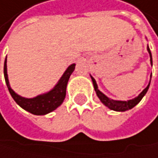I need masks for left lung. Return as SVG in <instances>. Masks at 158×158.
<instances>
[{
    "label": "left lung",
    "mask_w": 158,
    "mask_h": 158,
    "mask_svg": "<svg viewBox=\"0 0 158 158\" xmlns=\"http://www.w3.org/2000/svg\"><path fill=\"white\" fill-rule=\"evenodd\" d=\"M147 50H148V52L150 54L151 65L152 66V53H151L149 46H147ZM90 78H91V81H92V84H93V87H94V90L96 92V95L98 96L100 101L106 107H108L110 110H115V111H126V110H129L132 109L134 107H135L138 104V103L141 101V99L144 97V95L147 93V91L149 89V87H150V84H151V79H150V82L148 84V86L139 93L138 96L135 97L134 99L127 100V101H121V100H113V99H110L108 96H106L104 93L98 89V86H97V84H96L95 79L93 78L91 75H90ZM151 78H152V74H151Z\"/></svg>",
    "instance_id": "obj_1"
}]
</instances>
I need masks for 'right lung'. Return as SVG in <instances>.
<instances>
[{"label": "right lung", "mask_w": 158, "mask_h": 158, "mask_svg": "<svg viewBox=\"0 0 158 158\" xmlns=\"http://www.w3.org/2000/svg\"><path fill=\"white\" fill-rule=\"evenodd\" d=\"M6 62L7 60L6 58L3 65V74L6 86L12 98L22 109L35 115H46L62 105V103L66 98L68 82L71 73L74 71L75 64H72L66 69V71L63 73V75L57 82V84L49 91L42 93V94H39L32 98H26L19 95L18 93H16L11 89L7 75Z\"/></svg>", "instance_id": "add662e5"}]
</instances>
